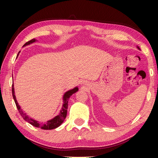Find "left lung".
Listing matches in <instances>:
<instances>
[{
  "instance_id": "obj_1",
  "label": "left lung",
  "mask_w": 158,
  "mask_h": 158,
  "mask_svg": "<svg viewBox=\"0 0 158 158\" xmlns=\"http://www.w3.org/2000/svg\"><path fill=\"white\" fill-rule=\"evenodd\" d=\"M137 48H138V49H139V47H137Z\"/></svg>"
}]
</instances>
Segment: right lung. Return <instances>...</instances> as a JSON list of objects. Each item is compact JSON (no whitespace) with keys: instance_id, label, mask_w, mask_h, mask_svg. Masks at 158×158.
Returning a JSON list of instances; mask_svg holds the SVG:
<instances>
[{"instance_id":"1","label":"right lung","mask_w":158,"mask_h":158,"mask_svg":"<svg viewBox=\"0 0 158 158\" xmlns=\"http://www.w3.org/2000/svg\"><path fill=\"white\" fill-rule=\"evenodd\" d=\"M35 40H35V39L31 40L28 41V42H26V43H25L23 46H26V45H28V44H30L31 43H33V42H35ZM18 55H19V53H18ZM78 90H79L78 88L75 87L74 89H72V90H68V92H66L63 95V106H62V109H61V110L60 111V114H58V116H55L53 119H51V120H49V121H48L47 123H40L38 121H35V120H33V118H29L25 113H23V111H22V109H21L20 106L18 105L17 99H16L15 95L14 85L12 84V93L13 98H14V100H15V102L16 104V106H17V108L18 109L19 112L20 113L21 116L23 117V118L26 121H27L28 123H29L31 124L32 125H33L34 127L41 128V129H43V130H53V129H55V128L59 127L60 125L63 123V122L64 121V120L65 119L66 116H67V111H68L69 98H70V96L72 95L78 91Z\"/></svg>"}]
</instances>
